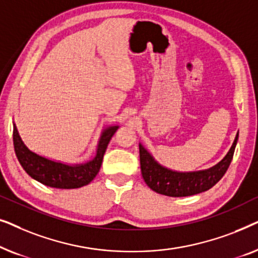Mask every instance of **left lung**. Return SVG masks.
<instances>
[{"instance_id": "left-lung-1", "label": "left lung", "mask_w": 258, "mask_h": 258, "mask_svg": "<svg viewBox=\"0 0 258 258\" xmlns=\"http://www.w3.org/2000/svg\"><path fill=\"white\" fill-rule=\"evenodd\" d=\"M238 141L236 134L234 143L228 154L217 164L209 169L197 171H176L158 163L153 155L140 143L141 171L144 182L151 190L170 197L191 196L207 191L223 177L234 156Z\"/></svg>"}]
</instances>
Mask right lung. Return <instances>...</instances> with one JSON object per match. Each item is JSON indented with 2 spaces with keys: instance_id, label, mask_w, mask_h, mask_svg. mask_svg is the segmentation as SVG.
Returning a JSON list of instances; mask_svg holds the SVG:
<instances>
[{
  "instance_id": "add662e5",
  "label": "right lung",
  "mask_w": 258,
  "mask_h": 258,
  "mask_svg": "<svg viewBox=\"0 0 258 258\" xmlns=\"http://www.w3.org/2000/svg\"><path fill=\"white\" fill-rule=\"evenodd\" d=\"M13 124L14 149L20 164L35 181L57 189H76L89 184L100 171L108 144L119 128L118 125L104 126L98 140L95 156L84 163L68 164L31 151L21 139L15 122H13Z\"/></svg>"
}]
</instances>
